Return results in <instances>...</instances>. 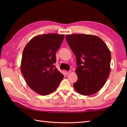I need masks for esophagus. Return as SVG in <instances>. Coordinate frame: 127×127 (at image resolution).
<instances>
[{"label": "esophagus", "instance_id": "1", "mask_svg": "<svg viewBox=\"0 0 127 127\" xmlns=\"http://www.w3.org/2000/svg\"><path fill=\"white\" fill-rule=\"evenodd\" d=\"M70 72H71L70 71H65V74H66V75L69 74L70 73Z\"/></svg>", "mask_w": 127, "mask_h": 127}]
</instances>
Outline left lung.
Masks as SVG:
<instances>
[{
    "mask_svg": "<svg viewBox=\"0 0 127 127\" xmlns=\"http://www.w3.org/2000/svg\"><path fill=\"white\" fill-rule=\"evenodd\" d=\"M65 37L77 59L78 80L73 84L75 90L83 95L96 93L104 86L111 70L108 47L94 35L74 34Z\"/></svg>",
    "mask_w": 127,
    "mask_h": 127,
    "instance_id": "1",
    "label": "left lung"
}]
</instances>
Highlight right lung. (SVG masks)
Masks as SVG:
<instances>
[{
    "mask_svg": "<svg viewBox=\"0 0 127 127\" xmlns=\"http://www.w3.org/2000/svg\"><path fill=\"white\" fill-rule=\"evenodd\" d=\"M64 35L50 33L33 37L24 48L21 71L28 86L35 92L46 95L57 88L64 76L56 68V53Z\"/></svg>",
    "mask_w": 127,
    "mask_h": 127,
    "instance_id": "obj_1",
    "label": "right lung"
}]
</instances>
